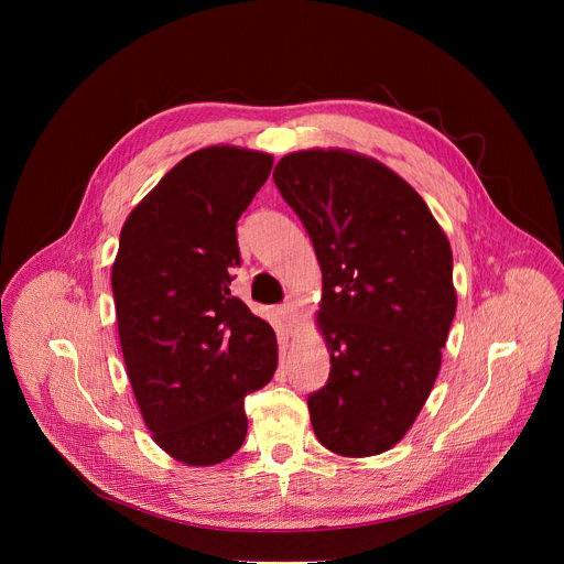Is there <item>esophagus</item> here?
Masks as SVG:
<instances>
[{
    "instance_id": "34e87169",
    "label": "esophagus",
    "mask_w": 564,
    "mask_h": 564,
    "mask_svg": "<svg viewBox=\"0 0 564 564\" xmlns=\"http://www.w3.org/2000/svg\"><path fill=\"white\" fill-rule=\"evenodd\" d=\"M279 314H281V318H283L285 333H288V335H292V333L299 328V318H301L299 307H296L294 303H285V305H281V307H279Z\"/></svg>"
}]
</instances>
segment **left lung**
I'll use <instances>...</instances> for the list:
<instances>
[{
    "label": "left lung",
    "mask_w": 564,
    "mask_h": 564,
    "mask_svg": "<svg viewBox=\"0 0 564 564\" xmlns=\"http://www.w3.org/2000/svg\"><path fill=\"white\" fill-rule=\"evenodd\" d=\"M274 183L324 274L316 324L333 368L307 397L314 435L344 457L379 455L437 379L457 307L451 243L424 198L370 155L294 151Z\"/></svg>",
    "instance_id": "8db88e82"
}]
</instances>
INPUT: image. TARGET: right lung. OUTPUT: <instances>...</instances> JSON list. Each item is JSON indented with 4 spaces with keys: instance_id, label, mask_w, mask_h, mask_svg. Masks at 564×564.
I'll list each match as a JSON object with an SVG mask.
<instances>
[{
    "instance_id": "1",
    "label": "right lung",
    "mask_w": 564,
    "mask_h": 564,
    "mask_svg": "<svg viewBox=\"0 0 564 564\" xmlns=\"http://www.w3.org/2000/svg\"><path fill=\"white\" fill-rule=\"evenodd\" d=\"M274 158L214 144L185 155L127 216L111 268L118 335L153 442L187 466L231 457L246 394L276 370V335L231 296L236 220Z\"/></svg>"
}]
</instances>
